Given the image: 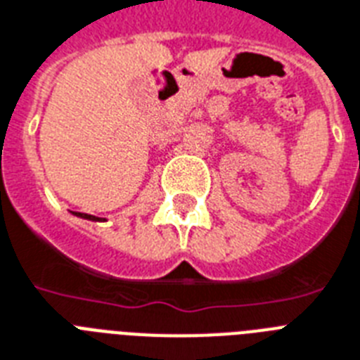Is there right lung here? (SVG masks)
<instances>
[{"mask_svg":"<svg viewBox=\"0 0 360 360\" xmlns=\"http://www.w3.org/2000/svg\"><path fill=\"white\" fill-rule=\"evenodd\" d=\"M74 215H77V217H83V219H91V221H96V219H98V217H94V215L82 214V212H74Z\"/></svg>","mask_w":360,"mask_h":360,"instance_id":"add662e5","label":"right lung"}]
</instances>
